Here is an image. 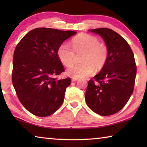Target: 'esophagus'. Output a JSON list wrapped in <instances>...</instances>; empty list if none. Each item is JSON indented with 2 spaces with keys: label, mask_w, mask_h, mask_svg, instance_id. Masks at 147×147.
Returning a JSON list of instances; mask_svg holds the SVG:
<instances>
[{
  "label": "esophagus",
  "mask_w": 147,
  "mask_h": 147,
  "mask_svg": "<svg viewBox=\"0 0 147 147\" xmlns=\"http://www.w3.org/2000/svg\"><path fill=\"white\" fill-rule=\"evenodd\" d=\"M78 80V78H72V79H71V80H72V82H76V81H77Z\"/></svg>",
  "instance_id": "obj_1"
}]
</instances>
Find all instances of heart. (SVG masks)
<instances>
[{"label":"heart","instance_id":"obj_1","mask_svg":"<svg viewBox=\"0 0 147 147\" xmlns=\"http://www.w3.org/2000/svg\"><path fill=\"white\" fill-rule=\"evenodd\" d=\"M71 47L63 43L57 49V55L64 65L71 67L76 61V55H80L82 63L76 64L67 70V74L73 78H85L96 71L102 69L108 58V49L100 43L96 37L82 34L71 40Z\"/></svg>","mask_w":147,"mask_h":147}]
</instances>
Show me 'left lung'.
Masks as SVG:
<instances>
[{"label":"left lung","instance_id":"obj_1","mask_svg":"<svg viewBox=\"0 0 147 147\" xmlns=\"http://www.w3.org/2000/svg\"><path fill=\"white\" fill-rule=\"evenodd\" d=\"M89 31L103 38L109 53L100 73L88 82L86 103L98 115H113L126 105L133 93L137 72L134 53L127 41L112 30L99 28Z\"/></svg>","mask_w":147,"mask_h":147}]
</instances>
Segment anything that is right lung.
Listing matches in <instances>:
<instances>
[{
  "instance_id": "obj_1",
  "label": "right lung",
  "mask_w": 147,
  "mask_h": 147,
  "mask_svg": "<svg viewBox=\"0 0 147 147\" xmlns=\"http://www.w3.org/2000/svg\"><path fill=\"white\" fill-rule=\"evenodd\" d=\"M76 33L38 28L27 33L17 45L12 83L19 101L33 115L49 116L63 104L71 80H59L56 77L65 71L57 49Z\"/></svg>"
}]
</instances>
